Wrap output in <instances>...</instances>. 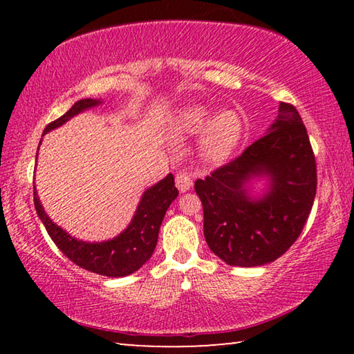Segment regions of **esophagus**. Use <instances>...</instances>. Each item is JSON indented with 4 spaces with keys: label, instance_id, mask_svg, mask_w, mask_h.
Here are the masks:
<instances>
[{
    "label": "esophagus",
    "instance_id": "obj_1",
    "mask_svg": "<svg viewBox=\"0 0 354 354\" xmlns=\"http://www.w3.org/2000/svg\"><path fill=\"white\" fill-rule=\"evenodd\" d=\"M192 178L187 175V173H178L176 175V187L178 190L181 192V194H185V192H189L192 187Z\"/></svg>",
    "mask_w": 354,
    "mask_h": 354
}]
</instances>
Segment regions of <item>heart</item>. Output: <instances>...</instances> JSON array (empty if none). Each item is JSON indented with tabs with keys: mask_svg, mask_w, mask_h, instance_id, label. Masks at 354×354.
<instances>
[{
	"mask_svg": "<svg viewBox=\"0 0 354 354\" xmlns=\"http://www.w3.org/2000/svg\"><path fill=\"white\" fill-rule=\"evenodd\" d=\"M171 128L179 134L194 136L201 133L198 151L201 159L211 165L223 164L236 151L245 131L242 113L237 109H221L189 104L175 112Z\"/></svg>",
	"mask_w": 354,
	"mask_h": 354,
	"instance_id": "heart-1",
	"label": "heart"
}]
</instances>
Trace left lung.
Listing matches in <instances>:
<instances>
[{"instance_id":"1","label":"left lung","mask_w":354,"mask_h":354,"mask_svg":"<svg viewBox=\"0 0 354 354\" xmlns=\"http://www.w3.org/2000/svg\"><path fill=\"white\" fill-rule=\"evenodd\" d=\"M257 180L266 187L253 196ZM315 190V158L308 131L295 107L281 103L266 136L236 160L195 183L209 248L227 266L273 262L301 234Z\"/></svg>"}]
</instances>
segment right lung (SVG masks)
Listing matches in <instances>:
<instances>
[{"instance_id":"add662e5","label":"right lung","mask_w":354,"mask_h":354,"mask_svg":"<svg viewBox=\"0 0 354 354\" xmlns=\"http://www.w3.org/2000/svg\"><path fill=\"white\" fill-rule=\"evenodd\" d=\"M101 100L84 98L76 101L70 111L64 113L61 118L48 124L44 136L50 131L62 127L70 118L95 106H100ZM41 143V140H40ZM39 156V149H37ZM178 196L175 187V178L169 173L164 179L148 187L140 196L139 205L131 218L129 225L120 232L118 236L103 242H86L70 236L53 221L41 206L34 185V206L39 218L45 225L48 234L57 248L68 257L71 262L80 266L84 270L103 274L109 278H122L134 273L153 256L159 237V230L162 225L167 209Z\"/></svg>"}]
</instances>
